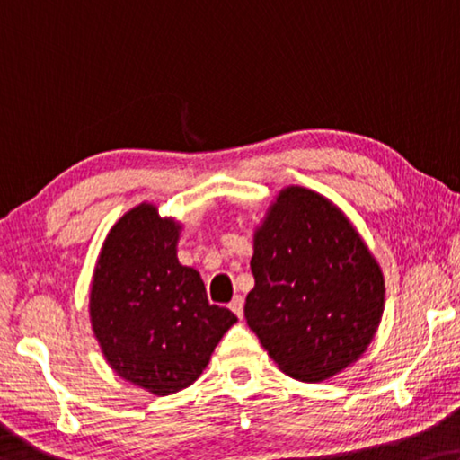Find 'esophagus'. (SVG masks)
Returning <instances> with one entry per match:
<instances>
[{
	"label": "esophagus",
	"instance_id": "obj_1",
	"mask_svg": "<svg viewBox=\"0 0 460 460\" xmlns=\"http://www.w3.org/2000/svg\"><path fill=\"white\" fill-rule=\"evenodd\" d=\"M229 309L235 313V315L242 319L243 317V296L242 295H237V296H233V301L229 303Z\"/></svg>",
	"mask_w": 460,
	"mask_h": 460
}]
</instances>
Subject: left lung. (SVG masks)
<instances>
[{"mask_svg": "<svg viewBox=\"0 0 460 460\" xmlns=\"http://www.w3.org/2000/svg\"><path fill=\"white\" fill-rule=\"evenodd\" d=\"M245 319L284 375L319 383L354 364L385 307L378 261L325 196L288 186L253 233Z\"/></svg>", "mask_w": 460, "mask_h": 460, "instance_id": "1", "label": "left lung"}]
</instances>
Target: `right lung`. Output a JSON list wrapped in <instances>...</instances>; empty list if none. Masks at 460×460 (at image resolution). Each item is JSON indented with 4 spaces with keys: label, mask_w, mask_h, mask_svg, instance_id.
Segmentation results:
<instances>
[{
    "label": "right lung",
    "mask_w": 460,
    "mask_h": 460,
    "mask_svg": "<svg viewBox=\"0 0 460 460\" xmlns=\"http://www.w3.org/2000/svg\"><path fill=\"white\" fill-rule=\"evenodd\" d=\"M181 225L138 204L119 218L98 256L90 322L106 362L153 395H172L202 375L237 322L210 305L200 274L178 261Z\"/></svg>",
    "instance_id": "right-lung-1"
}]
</instances>
